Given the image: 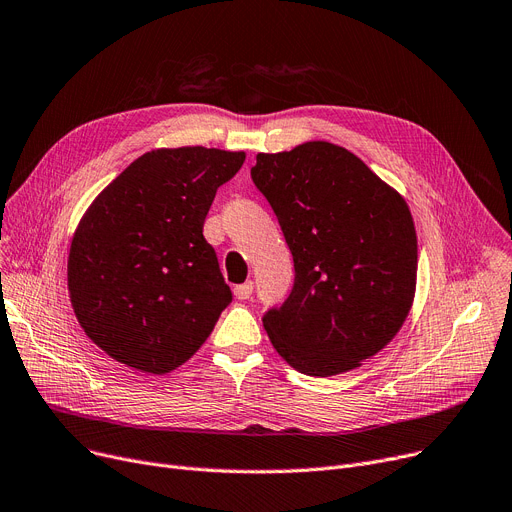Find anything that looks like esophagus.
I'll return each instance as SVG.
<instances>
[{
	"label": "esophagus",
	"mask_w": 512,
	"mask_h": 512,
	"mask_svg": "<svg viewBox=\"0 0 512 512\" xmlns=\"http://www.w3.org/2000/svg\"><path fill=\"white\" fill-rule=\"evenodd\" d=\"M251 294H253V282L238 284V286L234 288V297H236V299H240V301H247V299H251Z\"/></svg>",
	"instance_id": "obj_1"
}]
</instances>
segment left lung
I'll return each mask as SVG.
<instances>
[{"label": "left lung", "instance_id": "obj_1", "mask_svg": "<svg viewBox=\"0 0 512 512\" xmlns=\"http://www.w3.org/2000/svg\"><path fill=\"white\" fill-rule=\"evenodd\" d=\"M251 178L294 261L288 299L263 315L267 336L313 378L359 367L396 336L413 305L417 234L407 201L326 141L259 153Z\"/></svg>", "mask_w": 512, "mask_h": 512}]
</instances>
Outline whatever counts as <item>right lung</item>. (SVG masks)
Wrapping results in <instances>:
<instances>
[{"instance_id":"obj_1","label":"right lung","mask_w":512,"mask_h":512,"mask_svg":"<svg viewBox=\"0 0 512 512\" xmlns=\"http://www.w3.org/2000/svg\"><path fill=\"white\" fill-rule=\"evenodd\" d=\"M242 151L155 149L107 184L80 220L68 290L85 334L112 359L168 373L232 303L203 224Z\"/></svg>"}]
</instances>
